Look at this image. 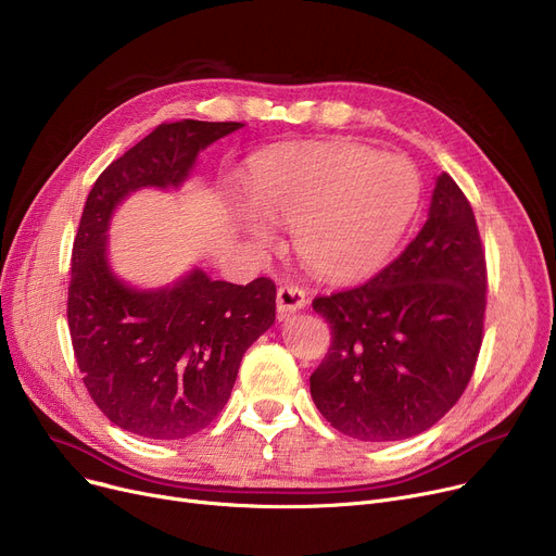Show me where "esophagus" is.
<instances>
[{
    "label": "esophagus",
    "mask_w": 556,
    "mask_h": 556,
    "mask_svg": "<svg viewBox=\"0 0 556 556\" xmlns=\"http://www.w3.org/2000/svg\"><path fill=\"white\" fill-rule=\"evenodd\" d=\"M306 306V290L293 281H283L277 290L279 313H295Z\"/></svg>",
    "instance_id": "1"
}]
</instances>
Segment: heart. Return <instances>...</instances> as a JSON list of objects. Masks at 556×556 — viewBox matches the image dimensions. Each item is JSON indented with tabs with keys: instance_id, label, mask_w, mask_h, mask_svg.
<instances>
[{
	"instance_id": "heart-1",
	"label": "heart",
	"mask_w": 556,
	"mask_h": 556,
	"mask_svg": "<svg viewBox=\"0 0 556 556\" xmlns=\"http://www.w3.org/2000/svg\"><path fill=\"white\" fill-rule=\"evenodd\" d=\"M245 191L257 212L243 210L241 220L254 241H270L266 215L293 227L295 248L315 273L356 279L394 254L419 212L424 180L403 155L331 141L258 155Z\"/></svg>"
}]
</instances>
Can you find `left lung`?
I'll return each instance as SVG.
<instances>
[{
    "label": "left lung",
    "instance_id": "left-lung-1",
    "mask_svg": "<svg viewBox=\"0 0 556 556\" xmlns=\"http://www.w3.org/2000/svg\"><path fill=\"white\" fill-rule=\"evenodd\" d=\"M486 261L478 223L448 173L428 220L363 286L315 298L331 346L311 374L323 417L361 442H396L440 421L469 386L482 346Z\"/></svg>",
    "mask_w": 556,
    "mask_h": 556
}]
</instances>
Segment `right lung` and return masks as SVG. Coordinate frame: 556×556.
Instances as JSON below:
<instances>
[{
    "instance_id": "1",
    "label": "right lung",
    "mask_w": 556,
    "mask_h": 556,
    "mask_svg": "<svg viewBox=\"0 0 556 556\" xmlns=\"http://www.w3.org/2000/svg\"><path fill=\"white\" fill-rule=\"evenodd\" d=\"M241 126H157L99 175L80 216L67 298L74 356L99 410L146 440H185L218 417L248 346L275 323L277 288L195 268L173 286L135 290L110 270V218L141 187H180L198 153Z\"/></svg>"
}]
</instances>
